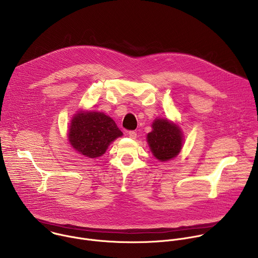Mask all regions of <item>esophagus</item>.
Wrapping results in <instances>:
<instances>
[{"instance_id":"obj_1","label":"esophagus","mask_w":258,"mask_h":258,"mask_svg":"<svg viewBox=\"0 0 258 258\" xmlns=\"http://www.w3.org/2000/svg\"><path fill=\"white\" fill-rule=\"evenodd\" d=\"M127 135H128V137H130L131 139H133V140H135V139L137 138V133H136L135 131H130Z\"/></svg>"}]
</instances>
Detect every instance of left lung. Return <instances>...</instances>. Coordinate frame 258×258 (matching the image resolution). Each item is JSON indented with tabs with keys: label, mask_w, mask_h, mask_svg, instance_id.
<instances>
[{
	"label": "left lung",
	"mask_w": 258,
	"mask_h": 258,
	"mask_svg": "<svg viewBox=\"0 0 258 258\" xmlns=\"http://www.w3.org/2000/svg\"><path fill=\"white\" fill-rule=\"evenodd\" d=\"M147 142L156 159L167 161L180 152L182 133L175 123L157 118L152 123V132L147 135Z\"/></svg>",
	"instance_id": "8db88e82"
}]
</instances>
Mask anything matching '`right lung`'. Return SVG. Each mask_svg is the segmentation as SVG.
Wrapping results in <instances>:
<instances>
[{
    "label": "right lung",
    "instance_id": "1",
    "mask_svg": "<svg viewBox=\"0 0 258 258\" xmlns=\"http://www.w3.org/2000/svg\"><path fill=\"white\" fill-rule=\"evenodd\" d=\"M122 136L114 120L103 112L79 111L72 117L68 132L70 145L89 158L102 156L108 146Z\"/></svg>",
    "mask_w": 258,
    "mask_h": 258
}]
</instances>
